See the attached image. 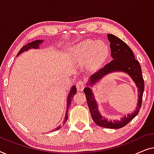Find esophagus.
Listing matches in <instances>:
<instances>
[{
    "label": "esophagus",
    "mask_w": 154,
    "mask_h": 154,
    "mask_svg": "<svg viewBox=\"0 0 154 154\" xmlns=\"http://www.w3.org/2000/svg\"><path fill=\"white\" fill-rule=\"evenodd\" d=\"M77 89L78 91H83V89L85 87V84H84V82L83 81H79L77 83Z\"/></svg>",
    "instance_id": "1"
}]
</instances>
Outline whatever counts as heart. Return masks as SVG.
<instances>
[{
  "label": "heart",
  "mask_w": 154,
  "mask_h": 154,
  "mask_svg": "<svg viewBox=\"0 0 154 154\" xmlns=\"http://www.w3.org/2000/svg\"><path fill=\"white\" fill-rule=\"evenodd\" d=\"M73 54L80 61H86L90 58L91 67L98 68L109 56V48L101 41L87 40L76 45Z\"/></svg>",
  "instance_id": "b5f03b06"
}]
</instances>
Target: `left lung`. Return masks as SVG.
<instances>
[{
	"mask_svg": "<svg viewBox=\"0 0 154 154\" xmlns=\"http://www.w3.org/2000/svg\"><path fill=\"white\" fill-rule=\"evenodd\" d=\"M110 42L111 56L112 60L94 75L90 77L84 89L86 99L93 120L97 125L107 128L119 129L133 120L137 116L142 105V96L144 90V83L142 75V70L139 61L135 59L132 49L117 37L112 34H107ZM115 72H122L129 75L138 87V99L137 107L132 113H129L120 120H108L101 115L98 109V104L94 99L91 87L106 75Z\"/></svg>",
	"mask_w": 154,
	"mask_h": 154,
	"instance_id": "obj_1",
	"label": "left lung"
}]
</instances>
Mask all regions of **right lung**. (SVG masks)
<instances>
[{"label": "right lung", "instance_id": "right-lung-1", "mask_svg": "<svg viewBox=\"0 0 154 154\" xmlns=\"http://www.w3.org/2000/svg\"><path fill=\"white\" fill-rule=\"evenodd\" d=\"M44 42V40H35L33 41V42H31V43H28L27 45H26L25 46H23L21 47L20 50L17 54V56H19V54H21V53L24 52V51H27L29 49H38L40 48V45L42 44V43ZM77 94V88H76V86H72V88H70V92H69L68 94V98H67V107H66V115H65V118H64V121L62 125H58L57 128H56L55 129H54L53 131H58V130H59L60 128H61V127L63 125H64L65 123L68 120V109L70 108V103L71 101H72V100L73 98V97L75 94Z\"/></svg>", "mask_w": 154, "mask_h": 154}]
</instances>
